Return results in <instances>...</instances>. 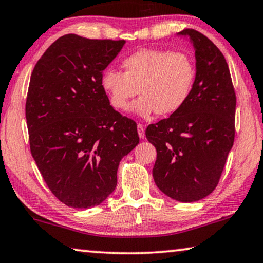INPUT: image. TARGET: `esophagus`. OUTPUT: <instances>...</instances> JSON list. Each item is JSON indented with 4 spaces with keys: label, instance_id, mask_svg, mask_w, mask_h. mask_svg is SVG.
Segmentation results:
<instances>
[{
    "label": "esophagus",
    "instance_id": "1",
    "mask_svg": "<svg viewBox=\"0 0 263 263\" xmlns=\"http://www.w3.org/2000/svg\"><path fill=\"white\" fill-rule=\"evenodd\" d=\"M137 130H138V135H139V138L144 139L145 138V130H144V126L142 124H138L137 125Z\"/></svg>",
    "mask_w": 263,
    "mask_h": 263
}]
</instances>
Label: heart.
Here are the masks:
<instances>
[{
	"mask_svg": "<svg viewBox=\"0 0 263 263\" xmlns=\"http://www.w3.org/2000/svg\"><path fill=\"white\" fill-rule=\"evenodd\" d=\"M124 72L105 69L100 86L117 111H126L131 100L137 115L147 118L156 112L167 117L182 108L195 81V65L185 53L163 49H140L125 58Z\"/></svg>",
	"mask_w": 263,
	"mask_h": 263,
	"instance_id": "b5f03b06",
	"label": "heart"
}]
</instances>
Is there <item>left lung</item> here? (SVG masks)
I'll return each instance as SVG.
<instances>
[{"instance_id":"obj_1","label":"left lung","mask_w":263,"mask_h":263,"mask_svg":"<svg viewBox=\"0 0 263 263\" xmlns=\"http://www.w3.org/2000/svg\"><path fill=\"white\" fill-rule=\"evenodd\" d=\"M187 36L196 58V77L182 108L148 125L145 135L157 150L156 185L176 201L190 203L215 190L235 137L236 96L224 57L195 29Z\"/></svg>"}]
</instances>
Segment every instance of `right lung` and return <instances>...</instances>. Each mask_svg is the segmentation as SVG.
<instances>
[{
	"label": "right lung",
	"instance_id": "1",
	"mask_svg": "<svg viewBox=\"0 0 263 263\" xmlns=\"http://www.w3.org/2000/svg\"><path fill=\"white\" fill-rule=\"evenodd\" d=\"M124 45L64 35L31 73L26 101L31 156L53 195L70 208L103 203L116 189L121 158L139 143L137 124L109 105L100 86Z\"/></svg>",
	"mask_w": 263,
	"mask_h": 263
}]
</instances>
